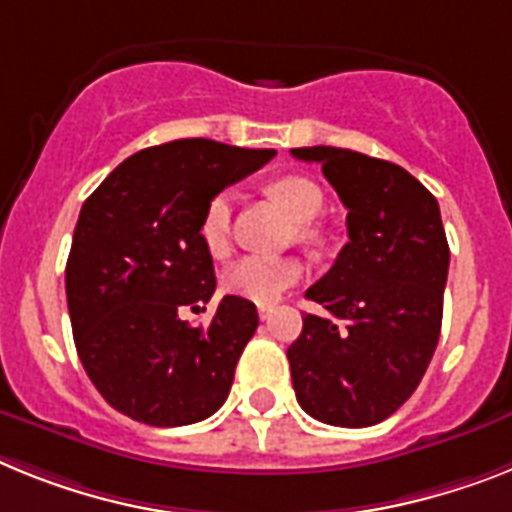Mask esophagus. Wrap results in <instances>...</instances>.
Instances as JSON below:
<instances>
[{"mask_svg":"<svg viewBox=\"0 0 512 512\" xmlns=\"http://www.w3.org/2000/svg\"><path fill=\"white\" fill-rule=\"evenodd\" d=\"M273 312H276V307H273V304H257V315H260V320H270V317H273Z\"/></svg>","mask_w":512,"mask_h":512,"instance_id":"34e87169","label":"esophagus"}]
</instances>
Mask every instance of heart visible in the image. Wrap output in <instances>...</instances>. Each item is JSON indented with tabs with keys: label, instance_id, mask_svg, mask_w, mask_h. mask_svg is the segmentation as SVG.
Instances as JSON below:
<instances>
[{
	"label": "heart",
	"instance_id": "b5f03b06",
	"mask_svg": "<svg viewBox=\"0 0 512 512\" xmlns=\"http://www.w3.org/2000/svg\"><path fill=\"white\" fill-rule=\"evenodd\" d=\"M270 195L276 197L283 208L289 210L299 226V234L309 242H315L317 234L309 226L322 213L325 197L315 182H309L304 176H281L270 184ZM231 205L234 195L231 192H218L208 205H205L203 221H200V239L203 247L213 257H223L229 252L231 242ZM304 268L296 257H263L249 255L242 257L239 263L231 265L223 273V289L234 296H242L249 302L268 304L276 302L283 291L294 286L302 278Z\"/></svg>",
	"mask_w": 512,
	"mask_h": 512
}]
</instances>
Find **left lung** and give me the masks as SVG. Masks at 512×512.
I'll use <instances>...</instances> for the list:
<instances>
[{
  "label": "left lung",
  "mask_w": 512,
  "mask_h": 512,
  "mask_svg": "<svg viewBox=\"0 0 512 512\" xmlns=\"http://www.w3.org/2000/svg\"><path fill=\"white\" fill-rule=\"evenodd\" d=\"M320 163L349 216L336 265L307 289L289 346L296 401L317 422L372 427L409 401L437 349L450 249L440 205L401 166L356 150L294 148Z\"/></svg>",
  "instance_id": "8db88e82"
}]
</instances>
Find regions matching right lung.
I'll return each instance as SVG.
<instances>
[{
    "mask_svg": "<svg viewBox=\"0 0 512 512\" xmlns=\"http://www.w3.org/2000/svg\"><path fill=\"white\" fill-rule=\"evenodd\" d=\"M276 156L205 137L145 148L83 203L67 257L75 349L109 406L150 427L216 414L234 382L257 309L223 296L208 325H190L216 291L200 239L205 205Z\"/></svg>",
    "mask_w": 512,
    "mask_h": 512,
    "instance_id": "1",
    "label": "right lung"
}]
</instances>
